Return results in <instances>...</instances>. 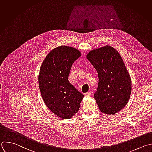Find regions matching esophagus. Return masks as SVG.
Wrapping results in <instances>:
<instances>
[{"label": "esophagus", "mask_w": 152, "mask_h": 152, "mask_svg": "<svg viewBox=\"0 0 152 152\" xmlns=\"http://www.w3.org/2000/svg\"><path fill=\"white\" fill-rule=\"evenodd\" d=\"M91 94H92L91 91H89V92H87L86 93H85V95L87 96H91Z\"/></svg>", "instance_id": "obj_1"}]
</instances>
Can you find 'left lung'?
<instances>
[{"label":"left lung","mask_w":152,"mask_h":152,"mask_svg":"<svg viewBox=\"0 0 152 152\" xmlns=\"http://www.w3.org/2000/svg\"><path fill=\"white\" fill-rule=\"evenodd\" d=\"M86 57L98 73V86L94 97L99 109L113 115L127 104L132 90L131 77L123 59L110 45L91 50Z\"/></svg>","instance_id":"8db88e82"}]
</instances>
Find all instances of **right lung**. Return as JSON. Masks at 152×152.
<instances>
[{
  "label": "right lung",
  "instance_id": "1",
  "mask_svg": "<svg viewBox=\"0 0 152 152\" xmlns=\"http://www.w3.org/2000/svg\"><path fill=\"white\" fill-rule=\"evenodd\" d=\"M80 56L76 48L59 46L50 50L40 68L38 82L42 99L47 107L61 119L72 118L84 96L68 79L73 63Z\"/></svg>",
  "mask_w": 152,
  "mask_h": 152
}]
</instances>
